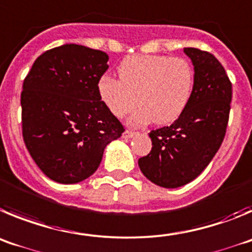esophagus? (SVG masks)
<instances>
[{
  "mask_svg": "<svg viewBox=\"0 0 252 252\" xmlns=\"http://www.w3.org/2000/svg\"><path fill=\"white\" fill-rule=\"evenodd\" d=\"M133 135H135V131L130 130V129H126L123 133V138H126V139H128V138H131Z\"/></svg>",
  "mask_w": 252,
  "mask_h": 252,
  "instance_id": "1",
  "label": "esophagus"
}]
</instances>
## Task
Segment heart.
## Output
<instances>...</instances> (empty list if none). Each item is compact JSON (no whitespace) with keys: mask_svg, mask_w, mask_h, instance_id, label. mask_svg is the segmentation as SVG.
I'll list each match as a JSON object with an SVG mask.
<instances>
[{"mask_svg":"<svg viewBox=\"0 0 252 252\" xmlns=\"http://www.w3.org/2000/svg\"><path fill=\"white\" fill-rule=\"evenodd\" d=\"M119 80L103 76L98 83L100 99L114 117L123 118L135 105L131 124L172 123L186 109L192 95L194 71L183 58L133 55L118 67Z\"/></svg>","mask_w":252,"mask_h":252,"instance_id":"b5f03b06","label":"heart"}]
</instances>
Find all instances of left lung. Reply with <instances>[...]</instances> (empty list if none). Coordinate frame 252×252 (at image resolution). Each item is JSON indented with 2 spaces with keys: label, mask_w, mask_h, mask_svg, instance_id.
<instances>
[{
  "label": "left lung",
  "mask_w": 252,
  "mask_h": 252,
  "mask_svg": "<svg viewBox=\"0 0 252 252\" xmlns=\"http://www.w3.org/2000/svg\"><path fill=\"white\" fill-rule=\"evenodd\" d=\"M194 66L192 95L186 109L169 126L149 133L152 149L138 159L142 173L164 188L193 181L221 147L228 124L232 84L211 53L186 47Z\"/></svg>",
  "instance_id": "1"
}]
</instances>
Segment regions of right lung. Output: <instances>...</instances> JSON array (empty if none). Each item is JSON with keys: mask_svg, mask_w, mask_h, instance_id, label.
Masks as SVG:
<instances>
[{"mask_svg": "<svg viewBox=\"0 0 252 252\" xmlns=\"http://www.w3.org/2000/svg\"><path fill=\"white\" fill-rule=\"evenodd\" d=\"M108 59L100 50L66 44L38 56L25 78L22 137L38 168L55 182L87 180L106 144L124 131L98 92Z\"/></svg>", "mask_w": 252, "mask_h": 252, "instance_id": "add662e5", "label": "right lung"}]
</instances>
